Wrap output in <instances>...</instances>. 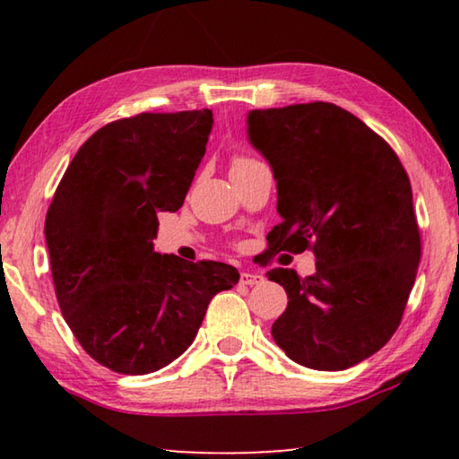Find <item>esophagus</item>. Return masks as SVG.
<instances>
[{"label":"esophagus","instance_id":"1","mask_svg":"<svg viewBox=\"0 0 459 459\" xmlns=\"http://www.w3.org/2000/svg\"><path fill=\"white\" fill-rule=\"evenodd\" d=\"M240 283H243V285H259V283H263V275L253 273V271H243V273H240Z\"/></svg>","mask_w":459,"mask_h":459}]
</instances>
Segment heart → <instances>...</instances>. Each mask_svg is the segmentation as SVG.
<instances>
[{
    "mask_svg": "<svg viewBox=\"0 0 459 459\" xmlns=\"http://www.w3.org/2000/svg\"><path fill=\"white\" fill-rule=\"evenodd\" d=\"M251 161H255V160H251V158H237L235 161H232V166H245V164H251Z\"/></svg>",
    "mask_w": 459,
    "mask_h": 459,
    "instance_id": "obj_1",
    "label": "heart"
}]
</instances>
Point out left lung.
Here are the masks:
<instances>
[{"mask_svg":"<svg viewBox=\"0 0 459 459\" xmlns=\"http://www.w3.org/2000/svg\"><path fill=\"white\" fill-rule=\"evenodd\" d=\"M247 135L277 182L271 251L316 255L314 275L267 273L287 293L271 336L301 367L351 368L391 340L415 283L421 237L405 168L367 123L322 100L248 111Z\"/></svg>","mask_w":459,"mask_h":459,"instance_id":"left-lung-1","label":"left lung"}]
</instances>
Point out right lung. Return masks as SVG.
Here are the masks:
<instances>
[{"instance_id": "right-lung-1", "label": "right lung", "mask_w": 459, "mask_h": 459, "mask_svg": "<svg viewBox=\"0 0 459 459\" xmlns=\"http://www.w3.org/2000/svg\"><path fill=\"white\" fill-rule=\"evenodd\" d=\"M212 123L211 108L108 123L76 152L46 214L62 316L84 352L121 375L174 362L214 295L238 283L227 263L153 251L158 212L184 204Z\"/></svg>"}]
</instances>
